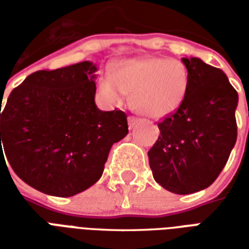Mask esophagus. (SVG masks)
Segmentation results:
<instances>
[{
  "mask_svg": "<svg viewBox=\"0 0 249 249\" xmlns=\"http://www.w3.org/2000/svg\"><path fill=\"white\" fill-rule=\"evenodd\" d=\"M137 123H139V119L135 117V116H129V117H128V125H129V129H132Z\"/></svg>",
  "mask_w": 249,
  "mask_h": 249,
  "instance_id": "34e87169",
  "label": "esophagus"
}]
</instances>
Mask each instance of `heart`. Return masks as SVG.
I'll list each match as a JSON object with an SVG mask.
<instances>
[{
    "mask_svg": "<svg viewBox=\"0 0 249 249\" xmlns=\"http://www.w3.org/2000/svg\"><path fill=\"white\" fill-rule=\"evenodd\" d=\"M97 88L110 103H121L129 94L135 110L152 119H164L175 113L187 97L189 71L176 58L120 60L110 64L109 76L98 78Z\"/></svg>",
    "mask_w": 249,
    "mask_h": 249,
    "instance_id": "obj_1",
    "label": "heart"
}]
</instances>
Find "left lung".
Returning a JSON list of instances; mask_svg holds the SVG:
<instances>
[{
	"label": "left lung",
	"mask_w": 249,
	"mask_h": 249,
	"mask_svg": "<svg viewBox=\"0 0 249 249\" xmlns=\"http://www.w3.org/2000/svg\"><path fill=\"white\" fill-rule=\"evenodd\" d=\"M181 61L189 71L187 97L159 123L160 136L148 159L156 183L188 195L208 188L228 161L237 139L239 96L221 69L196 57Z\"/></svg>",
	"instance_id": "1"
}]
</instances>
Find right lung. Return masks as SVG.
Returning <instances> with one entry per match:
<instances>
[{"label":"right lung","mask_w":249,"mask_h":249,"mask_svg":"<svg viewBox=\"0 0 249 249\" xmlns=\"http://www.w3.org/2000/svg\"><path fill=\"white\" fill-rule=\"evenodd\" d=\"M96 65L32 73L0 104V156L22 181L69 197L97 183L114 142L128 135L123 110L96 107ZM4 151H2V146Z\"/></svg>","instance_id":"obj_1"}]
</instances>
